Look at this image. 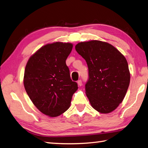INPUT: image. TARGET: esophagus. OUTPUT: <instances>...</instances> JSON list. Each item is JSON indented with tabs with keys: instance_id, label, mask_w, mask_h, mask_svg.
<instances>
[{
	"instance_id": "obj_1",
	"label": "esophagus",
	"mask_w": 148,
	"mask_h": 148,
	"mask_svg": "<svg viewBox=\"0 0 148 148\" xmlns=\"http://www.w3.org/2000/svg\"><path fill=\"white\" fill-rule=\"evenodd\" d=\"M77 84L79 86H81L82 85V81L81 80H79L77 81Z\"/></svg>"
}]
</instances>
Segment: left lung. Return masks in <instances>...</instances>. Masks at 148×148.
<instances>
[{
  "label": "left lung",
  "mask_w": 148,
  "mask_h": 148,
  "mask_svg": "<svg viewBox=\"0 0 148 148\" xmlns=\"http://www.w3.org/2000/svg\"><path fill=\"white\" fill-rule=\"evenodd\" d=\"M75 50L88 65L86 94L92 107L108 113L122 102L130 83L126 58L112 45L98 40L81 42Z\"/></svg>",
  "instance_id": "8db88e82"
}]
</instances>
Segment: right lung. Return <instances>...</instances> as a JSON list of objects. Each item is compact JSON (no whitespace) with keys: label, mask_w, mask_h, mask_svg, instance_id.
I'll list each match as a JSON object with an SVG mask.
<instances>
[{"label":"right lung","mask_w":148,"mask_h":148,"mask_svg":"<svg viewBox=\"0 0 148 148\" xmlns=\"http://www.w3.org/2000/svg\"><path fill=\"white\" fill-rule=\"evenodd\" d=\"M73 47L70 43L45 45L26 64L23 81L25 90L36 107L51 117L68 110L78 88L77 82L71 80L66 63Z\"/></svg>","instance_id":"add662e5"}]
</instances>
